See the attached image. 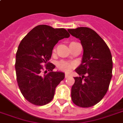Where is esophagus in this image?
Wrapping results in <instances>:
<instances>
[{
  "mask_svg": "<svg viewBox=\"0 0 123 123\" xmlns=\"http://www.w3.org/2000/svg\"><path fill=\"white\" fill-rule=\"evenodd\" d=\"M68 76H69V75L68 74H65V78H67L68 77Z\"/></svg>",
  "mask_w": 123,
  "mask_h": 123,
  "instance_id": "34e87169",
  "label": "esophagus"
}]
</instances>
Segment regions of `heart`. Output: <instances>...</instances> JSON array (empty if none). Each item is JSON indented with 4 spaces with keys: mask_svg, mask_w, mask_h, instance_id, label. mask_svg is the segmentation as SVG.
Instances as JSON below:
<instances>
[{
    "mask_svg": "<svg viewBox=\"0 0 123 123\" xmlns=\"http://www.w3.org/2000/svg\"><path fill=\"white\" fill-rule=\"evenodd\" d=\"M74 67V64L73 63H70V62H68L66 61H61L58 63V67L59 69L67 73L70 72Z\"/></svg>",
    "mask_w": 123,
    "mask_h": 123,
    "instance_id": "heart-1",
    "label": "heart"
}]
</instances>
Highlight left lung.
<instances>
[{
  "label": "left lung",
  "instance_id": "left-lung-1",
  "mask_svg": "<svg viewBox=\"0 0 123 123\" xmlns=\"http://www.w3.org/2000/svg\"><path fill=\"white\" fill-rule=\"evenodd\" d=\"M82 45V63L75 70L80 77H74L71 98L75 105L90 107L100 101L107 92L112 77L113 61L105 42L95 31L86 27L68 29Z\"/></svg>",
  "mask_w": 123,
  "mask_h": 123
}]
</instances>
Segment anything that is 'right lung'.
Returning a JSON list of instances; mask_svg holds the SVG:
<instances>
[{
	"label": "right lung",
	"instance_id": "right-lung-1",
	"mask_svg": "<svg viewBox=\"0 0 123 123\" xmlns=\"http://www.w3.org/2000/svg\"><path fill=\"white\" fill-rule=\"evenodd\" d=\"M69 37L64 28L39 25L21 41L16 55V78L20 92L31 103L44 105L53 99L55 88L64 78V73L53 72L55 66L49 62V59L54 46L59 40Z\"/></svg>",
	"mask_w": 123,
	"mask_h": 123
}]
</instances>
